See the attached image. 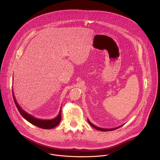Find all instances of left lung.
Segmentation results:
<instances>
[{"instance_id": "1", "label": "left lung", "mask_w": 160, "mask_h": 160, "mask_svg": "<svg viewBox=\"0 0 160 160\" xmlns=\"http://www.w3.org/2000/svg\"><path fill=\"white\" fill-rule=\"evenodd\" d=\"M87 121H88V123H89L91 126H92L93 128H96V129H97V130H101V131H104V132H106V131H111V130H116V129H117V128H118L122 127V125H121V126H119V127H117V128H109V129L102 128H99V127H98L95 126L94 125H93L92 123H91L88 120H87Z\"/></svg>"}]
</instances>
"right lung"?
<instances>
[{
  "label": "right lung",
  "mask_w": 160,
  "mask_h": 160,
  "mask_svg": "<svg viewBox=\"0 0 160 160\" xmlns=\"http://www.w3.org/2000/svg\"><path fill=\"white\" fill-rule=\"evenodd\" d=\"M12 96H13V99L14 101V103H15L19 112H20L21 115L23 117L25 120H27L28 122H30V123H32L39 128H41L51 129V128H54L56 126H58L59 125V123H60V121L61 119V109H60V111L58 114V117L52 120H45L38 119V118L33 117V116H32L31 115H30V114L27 113V112H25L23 109H22V108L19 106L17 101H16L15 97L13 94V91H12Z\"/></svg>",
  "instance_id": "add662e5"
}]
</instances>
